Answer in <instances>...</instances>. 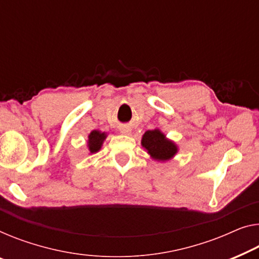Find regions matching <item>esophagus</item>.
<instances>
[{"mask_svg": "<svg viewBox=\"0 0 259 259\" xmlns=\"http://www.w3.org/2000/svg\"><path fill=\"white\" fill-rule=\"evenodd\" d=\"M121 133L123 135H130L131 134V130L129 128H122L121 129Z\"/></svg>", "mask_w": 259, "mask_h": 259, "instance_id": "34e87169", "label": "esophagus"}]
</instances>
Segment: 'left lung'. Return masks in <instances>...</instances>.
Listing matches in <instances>:
<instances>
[{"instance_id":"left-lung-1","label":"left lung","mask_w":259,"mask_h":259,"mask_svg":"<svg viewBox=\"0 0 259 259\" xmlns=\"http://www.w3.org/2000/svg\"><path fill=\"white\" fill-rule=\"evenodd\" d=\"M141 144L150 157L156 161H167L178 153V145L168 140L163 131L153 129L145 131L142 136Z\"/></svg>"}]
</instances>
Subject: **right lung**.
Returning a JSON list of instances; mask_svg holds the SVG:
<instances>
[{
	"instance_id": "right-lung-1",
	"label": "right lung",
	"mask_w": 259,
	"mask_h": 259,
	"mask_svg": "<svg viewBox=\"0 0 259 259\" xmlns=\"http://www.w3.org/2000/svg\"><path fill=\"white\" fill-rule=\"evenodd\" d=\"M107 133H102L100 130H93L91 134L88 135V141H87V149L90 151V154L96 153L101 150L103 142L107 138Z\"/></svg>"
}]
</instances>
